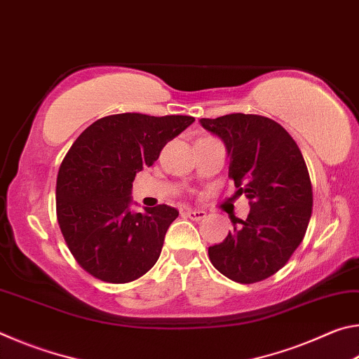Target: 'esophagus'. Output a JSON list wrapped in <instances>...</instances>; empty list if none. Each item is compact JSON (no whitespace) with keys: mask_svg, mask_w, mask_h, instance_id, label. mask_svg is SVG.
<instances>
[{"mask_svg":"<svg viewBox=\"0 0 359 359\" xmlns=\"http://www.w3.org/2000/svg\"><path fill=\"white\" fill-rule=\"evenodd\" d=\"M185 215L191 220H203V218H205V212L199 209H187Z\"/></svg>","mask_w":359,"mask_h":359,"instance_id":"1","label":"esophagus"}]
</instances>
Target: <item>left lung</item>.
Wrapping results in <instances>:
<instances>
[{
  "label": "left lung",
  "instance_id": "8db88e82",
  "mask_svg": "<svg viewBox=\"0 0 359 359\" xmlns=\"http://www.w3.org/2000/svg\"><path fill=\"white\" fill-rule=\"evenodd\" d=\"M229 156L228 175L245 194L250 214L231 218L234 229L209 247L210 263L239 283L264 280L285 266L312 215V184L299 147L277 121L252 114L201 118Z\"/></svg>",
  "mask_w": 359,
  "mask_h": 359
}]
</instances>
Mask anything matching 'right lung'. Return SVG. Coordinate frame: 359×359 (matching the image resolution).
<instances>
[{"mask_svg": "<svg viewBox=\"0 0 359 359\" xmlns=\"http://www.w3.org/2000/svg\"><path fill=\"white\" fill-rule=\"evenodd\" d=\"M193 121L190 115H109L71 145L57 177V218L71 253L88 274L126 283L160 258L179 210L166 204L131 210L133 180Z\"/></svg>", "mask_w": 359, "mask_h": 359, "instance_id": "1", "label": "right lung"}]
</instances>
